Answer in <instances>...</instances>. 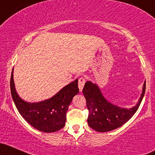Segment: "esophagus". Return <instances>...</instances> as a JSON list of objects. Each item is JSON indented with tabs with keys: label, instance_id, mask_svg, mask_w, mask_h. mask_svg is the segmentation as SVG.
<instances>
[{
	"label": "esophagus",
	"instance_id": "1",
	"mask_svg": "<svg viewBox=\"0 0 155 155\" xmlns=\"http://www.w3.org/2000/svg\"><path fill=\"white\" fill-rule=\"evenodd\" d=\"M84 84H85V79L84 78L81 77L79 79V82H78V86H79V91H82L83 87H84Z\"/></svg>",
	"mask_w": 155,
	"mask_h": 155
}]
</instances>
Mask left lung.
Instances as JSON below:
<instances>
[{"label": "left lung", "instance_id": "8db88e82", "mask_svg": "<svg viewBox=\"0 0 155 155\" xmlns=\"http://www.w3.org/2000/svg\"><path fill=\"white\" fill-rule=\"evenodd\" d=\"M145 91L146 81L138 103L132 108H121L108 101L104 97L97 84L90 81H87L82 92L86 98L87 107L89 110L88 125L93 130L100 132H109L121 127L136 113Z\"/></svg>", "mask_w": 155, "mask_h": 155}]
</instances>
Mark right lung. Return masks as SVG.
<instances>
[{"mask_svg":"<svg viewBox=\"0 0 155 155\" xmlns=\"http://www.w3.org/2000/svg\"><path fill=\"white\" fill-rule=\"evenodd\" d=\"M10 88L13 101L22 117L34 128L43 132H57L63 128L70 104L73 97L79 92L78 79H76L49 99L37 103L26 102L15 91L13 70Z\"/></svg>","mask_w":155,"mask_h":155,"instance_id":"obj_1","label":"right lung"}]
</instances>
